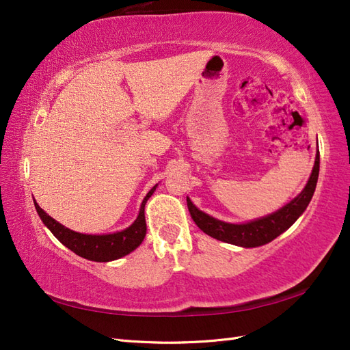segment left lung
<instances>
[{
	"instance_id": "1",
	"label": "left lung",
	"mask_w": 350,
	"mask_h": 350,
	"mask_svg": "<svg viewBox=\"0 0 350 350\" xmlns=\"http://www.w3.org/2000/svg\"><path fill=\"white\" fill-rule=\"evenodd\" d=\"M319 172L320 152H317L311 176L305 188L302 189V193L298 197H295L291 203L283 206L278 211H274V213L266 217H260L257 220L247 221V224H228V221H221L219 219L211 217L204 213V211L198 210L188 197L187 206L196 225L211 238L219 239L221 242L234 243V245L243 248L260 247L264 245V243L271 242L274 238L283 234L304 213L314 196L317 181H319Z\"/></svg>"
}]
</instances>
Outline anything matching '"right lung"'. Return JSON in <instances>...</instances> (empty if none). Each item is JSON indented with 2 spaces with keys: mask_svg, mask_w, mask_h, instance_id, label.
Returning <instances> with one entry per match:
<instances>
[{
  "mask_svg": "<svg viewBox=\"0 0 350 350\" xmlns=\"http://www.w3.org/2000/svg\"><path fill=\"white\" fill-rule=\"evenodd\" d=\"M154 185L147 196L144 197L143 203L140 206L139 216L133 221L126 229L121 232H113V234L107 235H86L74 232L64 225L58 224L55 219H52L49 215H46L44 210L39 207V204L35 201V207L39 217L44 221V225L54 234V237L66 245L72 252H76L77 256L98 262H107L118 260L126 254L134 251L140 245L146 237V219H144V206L147 200L152 197V194L156 191Z\"/></svg>",
  "mask_w": 350,
  "mask_h": 350,
  "instance_id": "right-lung-1",
  "label": "right lung"
}]
</instances>
